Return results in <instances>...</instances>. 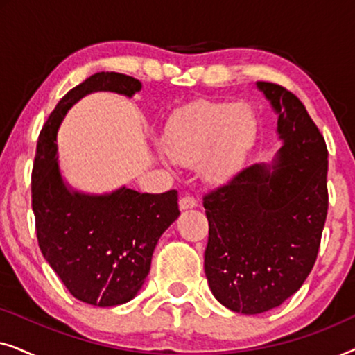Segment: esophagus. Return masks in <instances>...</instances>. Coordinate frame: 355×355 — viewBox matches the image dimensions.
Masks as SVG:
<instances>
[{"label": "esophagus", "mask_w": 355, "mask_h": 355, "mask_svg": "<svg viewBox=\"0 0 355 355\" xmlns=\"http://www.w3.org/2000/svg\"><path fill=\"white\" fill-rule=\"evenodd\" d=\"M196 207H197V200L191 196L182 197L181 200H179V208H181V210H189V208H196Z\"/></svg>", "instance_id": "obj_1"}]
</instances>
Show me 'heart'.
Wrapping results in <instances>:
<instances>
[{
  "instance_id": "b5f03b06",
  "label": "heart",
  "mask_w": 355,
  "mask_h": 355,
  "mask_svg": "<svg viewBox=\"0 0 355 355\" xmlns=\"http://www.w3.org/2000/svg\"><path fill=\"white\" fill-rule=\"evenodd\" d=\"M260 134L254 106L237 101H198L169 118L164 153L182 166H197L203 182L221 186L242 168Z\"/></svg>"
}]
</instances>
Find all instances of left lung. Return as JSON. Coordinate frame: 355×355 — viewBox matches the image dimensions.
I'll return each instance as SVG.
<instances>
[{
    "label": "left lung",
    "mask_w": 355,
    "mask_h": 355,
    "mask_svg": "<svg viewBox=\"0 0 355 355\" xmlns=\"http://www.w3.org/2000/svg\"><path fill=\"white\" fill-rule=\"evenodd\" d=\"M257 89L278 116L281 147L203 197L205 275L232 312L257 315L297 293L317 260L328 213V150L297 96L271 82Z\"/></svg>",
    "instance_id": "1"
}]
</instances>
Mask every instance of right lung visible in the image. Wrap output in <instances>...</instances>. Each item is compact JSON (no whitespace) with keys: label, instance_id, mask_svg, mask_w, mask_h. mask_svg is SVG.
Returning a JSON list of instances; mask_svg holds the SVG:
<instances>
[{"label":"right lung","instance_id":"1","mask_svg":"<svg viewBox=\"0 0 355 355\" xmlns=\"http://www.w3.org/2000/svg\"><path fill=\"white\" fill-rule=\"evenodd\" d=\"M142 84L118 72H96L67 92L38 135L32 208L38 245L67 291L82 302L114 307L145 283L158 239L179 216L178 192L140 193L125 186L85 193L62 179L58 129L72 105L94 92L134 96Z\"/></svg>","mask_w":355,"mask_h":355}]
</instances>
